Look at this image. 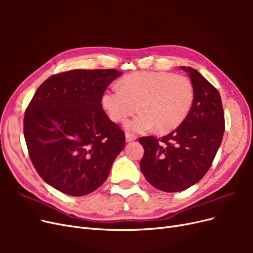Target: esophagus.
<instances>
[{
	"label": "esophagus",
	"mask_w": 253,
	"mask_h": 253,
	"mask_svg": "<svg viewBox=\"0 0 253 253\" xmlns=\"http://www.w3.org/2000/svg\"><path fill=\"white\" fill-rule=\"evenodd\" d=\"M136 139H137V137L135 135L129 134V133L126 134V142H132V141H134Z\"/></svg>",
	"instance_id": "34e87169"
}]
</instances>
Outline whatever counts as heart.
<instances>
[{"label":"heart","instance_id":"heart-1","mask_svg":"<svg viewBox=\"0 0 253 253\" xmlns=\"http://www.w3.org/2000/svg\"><path fill=\"white\" fill-rule=\"evenodd\" d=\"M194 101L193 84L187 77L167 72H139L126 76L119 87L105 90L102 105L113 121L122 122L135 112H142L128 122L136 133L153 127L170 132L188 116Z\"/></svg>","mask_w":253,"mask_h":253}]
</instances>
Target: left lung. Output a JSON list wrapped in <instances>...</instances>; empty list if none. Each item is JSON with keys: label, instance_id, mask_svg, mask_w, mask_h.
Returning a JSON list of instances; mask_svg holds the SVG:
<instances>
[{"label": "left lung", "instance_id": "1", "mask_svg": "<svg viewBox=\"0 0 253 253\" xmlns=\"http://www.w3.org/2000/svg\"><path fill=\"white\" fill-rule=\"evenodd\" d=\"M191 79L194 101L187 118L158 141L141 137L144 154L140 169L153 187L180 192L208 172L223 140L225 116L217 89L194 68L180 66Z\"/></svg>", "mask_w": 253, "mask_h": 253}]
</instances>
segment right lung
<instances>
[{
    "mask_svg": "<svg viewBox=\"0 0 253 253\" xmlns=\"http://www.w3.org/2000/svg\"><path fill=\"white\" fill-rule=\"evenodd\" d=\"M116 70H74L51 76L37 89L24 116L29 157L42 179L83 196L108 178L126 136L102 109Z\"/></svg>",
    "mask_w": 253,
    "mask_h": 253,
    "instance_id": "obj_1",
    "label": "right lung"
}]
</instances>
